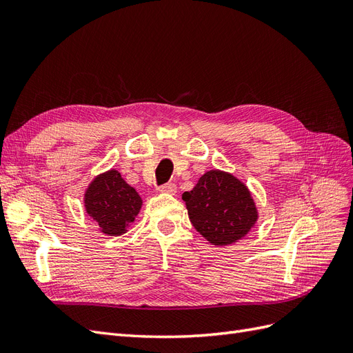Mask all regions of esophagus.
I'll list each match as a JSON object with an SVG mask.
<instances>
[{"mask_svg":"<svg viewBox=\"0 0 353 353\" xmlns=\"http://www.w3.org/2000/svg\"><path fill=\"white\" fill-rule=\"evenodd\" d=\"M159 191L160 193H165V194H175L176 191V185L174 183H168V184H163L159 187Z\"/></svg>","mask_w":353,"mask_h":353,"instance_id":"esophagus-1","label":"esophagus"}]
</instances>
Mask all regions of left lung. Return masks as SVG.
<instances>
[{
	"mask_svg": "<svg viewBox=\"0 0 353 353\" xmlns=\"http://www.w3.org/2000/svg\"><path fill=\"white\" fill-rule=\"evenodd\" d=\"M183 200L194 228L209 243H236L258 219L250 191L243 183L221 170H209Z\"/></svg>",
	"mask_w": 353,
	"mask_h": 353,
	"instance_id": "obj_1",
	"label": "left lung"
}]
</instances>
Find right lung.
Returning a JSON list of instances; mask_svg holds the SVG:
<instances>
[{"label": "right lung", "instance_id": "right-lung-1", "mask_svg": "<svg viewBox=\"0 0 353 353\" xmlns=\"http://www.w3.org/2000/svg\"><path fill=\"white\" fill-rule=\"evenodd\" d=\"M141 197L117 170L95 178L85 193V209L104 234L121 236L141 209Z\"/></svg>", "mask_w": 353, "mask_h": 353}]
</instances>
